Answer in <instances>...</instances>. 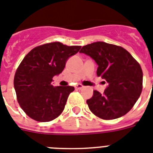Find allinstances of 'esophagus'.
<instances>
[{"instance_id": "esophagus-1", "label": "esophagus", "mask_w": 153, "mask_h": 153, "mask_svg": "<svg viewBox=\"0 0 153 153\" xmlns=\"http://www.w3.org/2000/svg\"><path fill=\"white\" fill-rule=\"evenodd\" d=\"M74 88H75V89H82L83 88V85H82L81 84H78L74 86Z\"/></svg>"}]
</instances>
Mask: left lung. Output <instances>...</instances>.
Wrapping results in <instances>:
<instances>
[{"instance_id":"1","label":"left lung","mask_w":153,"mask_h":153,"mask_svg":"<svg viewBox=\"0 0 153 153\" xmlns=\"http://www.w3.org/2000/svg\"><path fill=\"white\" fill-rule=\"evenodd\" d=\"M79 52L94 60L98 65L97 76L108 83L102 94L95 90L92 98L87 100L89 110L104 120L129 112L142 90L143 74L139 64L125 49L105 42L84 46Z\"/></svg>"}]
</instances>
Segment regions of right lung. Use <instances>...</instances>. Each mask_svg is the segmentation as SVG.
<instances>
[{
    "label": "right lung",
    "instance_id": "right-lung-1",
    "mask_svg": "<svg viewBox=\"0 0 153 153\" xmlns=\"http://www.w3.org/2000/svg\"><path fill=\"white\" fill-rule=\"evenodd\" d=\"M59 42L33 49L24 57L14 79L17 100L24 112L33 120L47 122L65 109L73 86H53V78L63 71L67 61L80 50Z\"/></svg>",
    "mask_w": 153,
    "mask_h": 153
}]
</instances>
